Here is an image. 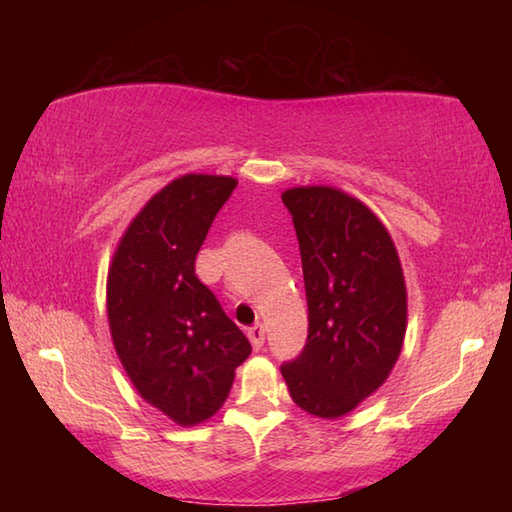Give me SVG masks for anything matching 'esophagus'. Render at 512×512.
I'll list each match as a JSON object with an SVG mask.
<instances>
[{"instance_id":"esophagus-1","label":"esophagus","mask_w":512,"mask_h":512,"mask_svg":"<svg viewBox=\"0 0 512 512\" xmlns=\"http://www.w3.org/2000/svg\"><path fill=\"white\" fill-rule=\"evenodd\" d=\"M248 339H250V343H253V348L255 350H259L264 345V341H266V329H264V325H253L248 329Z\"/></svg>"}]
</instances>
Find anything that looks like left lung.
I'll return each mask as SVG.
<instances>
[{
	"label": "left lung",
	"mask_w": 512,
	"mask_h": 512,
	"mask_svg": "<svg viewBox=\"0 0 512 512\" xmlns=\"http://www.w3.org/2000/svg\"><path fill=\"white\" fill-rule=\"evenodd\" d=\"M305 275L309 329L282 363L291 400L318 418H341L384 384L402 352L406 287L384 225L334 187L282 194Z\"/></svg>",
	"instance_id": "1"
}]
</instances>
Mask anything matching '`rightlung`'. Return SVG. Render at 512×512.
<instances>
[{"label":"right lung","mask_w":512,"mask_h":512,"mask_svg":"<svg viewBox=\"0 0 512 512\" xmlns=\"http://www.w3.org/2000/svg\"><path fill=\"white\" fill-rule=\"evenodd\" d=\"M235 187V178L203 173L173 180L128 225L108 273L121 366L146 402L183 427L221 409L253 350L194 268Z\"/></svg>","instance_id":"right-lung-1"}]
</instances>
